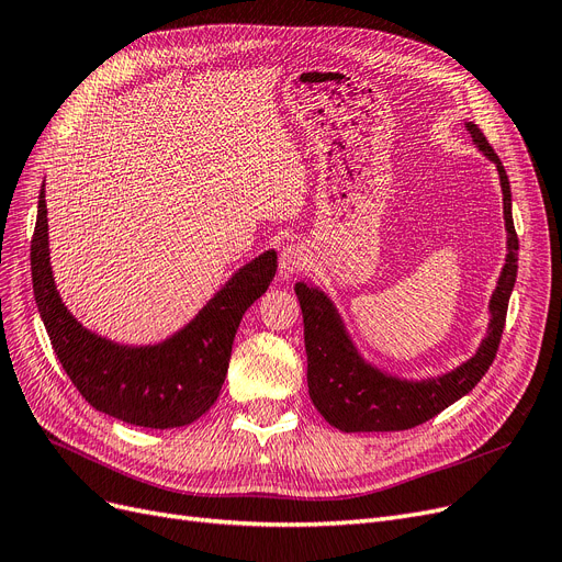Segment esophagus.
I'll use <instances>...</instances> for the list:
<instances>
[{
    "mask_svg": "<svg viewBox=\"0 0 562 562\" xmlns=\"http://www.w3.org/2000/svg\"><path fill=\"white\" fill-rule=\"evenodd\" d=\"M307 266V250L303 243H291L280 250V276L289 278Z\"/></svg>",
    "mask_w": 562,
    "mask_h": 562,
    "instance_id": "1",
    "label": "esophagus"
}]
</instances>
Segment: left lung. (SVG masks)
I'll return each mask as SVG.
<instances>
[{
  "label": "left lung",
  "instance_id": "obj_1",
  "mask_svg": "<svg viewBox=\"0 0 562 562\" xmlns=\"http://www.w3.org/2000/svg\"><path fill=\"white\" fill-rule=\"evenodd\" d=\"M467 128L477 144V149L486 158H492L498 167L505 225L509 234L507 263L503 268L490 305V333H486L480 351L469 362H463L459 370L423 383L400 381L364 364L349 341L333 303L319 289L299 282L294 289L301 301L305 324L310 397L316 411L341 431H404L418 427L438 416V413L454 404L459 397L471 393L496 358L505 328L509 294L517 280L519 238L515 221H512V192L505 167L490 139L477 128V124L469 121Z\"/></svg>",
  "mask_w": 562,
  "mask_h": 562
}]
</instances>
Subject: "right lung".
Masks as SVG:
<instances>
[{"instance_id":"1","label":"right lung","mask_w":562,"mask_h":562,"mask_svg":"<svg viewBox=\"0 0 562 562\" xmlns=\"http://www.w3.org/2000/svg\"><path fill=\"white\" fill-rule=\"evenodd\" d=\"M34 299L50 345L78 393L108 416L137 427L167 429L198 420L217 400L227 376L232 345L246 310L271 284L278 255L259 259L229 280L188 328L165 345L116 347L91 335L66 312L47 255L45 192L38 194L32 236Z\"/></svg>"}]
</instances>
